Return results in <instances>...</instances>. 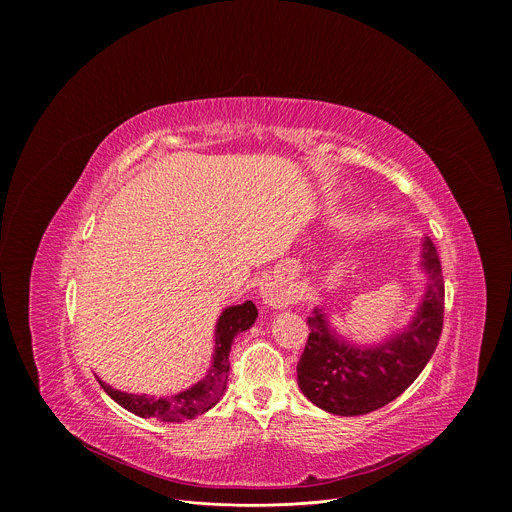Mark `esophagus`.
Wrapping results in <instances>:
<instances>
[{
  "label": "esophagus",
  "mask_w": 512,
  "mask_h": 512,
  "mask_svg": "<svg viewBox=\"0 0 512 512\" xmlns=\"http://www.w3.org/2000/svg\"><path fill=\"white\" fill-rule=\"evenodd\" d=\"M261 298L267 306L281 308V306H287V304L294 302L298 298V291L294 287H285L281 283L267 281V283L261 285Z\"/></svg>",
  "instance_id": "obj_1"
}]
</instances>
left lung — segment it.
<instances>
[{
    "instance_id": "8db88e82",
    "label": "left lung",
    "mask_w": 512,
    "mask_h": 512,
    "mask_svg": "<svg viewBox=\"0 0 512 512\" xmlns=\"http://www.w3.org/2000/svg\"><path fill=\"white\" fill-rule=\"evenodd\" d=\"M429 287L411 326L377 348H352L328 330L324 314L308 318L310 336L298 362V385L320 409L364 415L397 399L425 369L444 326V275L433 241H423Z\"/></svg>"
}]
</instances>
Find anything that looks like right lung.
I'll use <instances>...</instances> for the list:
<instances>
[{
  "mask_svg": "<svg viewBox=\"0 0 512 512\" xmlns=\"http://www.w3.org/2000/svg\"><path fill=\"white\" fill-rule=\"evenodd\" d=\"M257 318V308L253 302H245L241 306L227 308L216 324V346H214V358L208 375L198 381L194 387L172 395L168 399H154L150 395H129L111 389L103 381V391L119 403L123 409L139 415V417H156L162 421H184L192 419L210 407L218 403L223 397L229 381V352L233 338L247 330Z\"/></svg>",
  "mask_w": 512,
  "mask_h": 512,
  "instance_id": "add662e5",
  "label": "right lung"
}]
</instances>
